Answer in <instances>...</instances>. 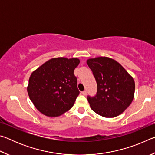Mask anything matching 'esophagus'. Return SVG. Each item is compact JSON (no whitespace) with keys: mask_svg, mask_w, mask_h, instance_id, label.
<instances>
[{"mask_svg":"<svg viewBox=\"0 0 155 155\" xmlns=\"http://www.w3.org/2000/svg\"><path fill=\"white\" fill-rule=\"evenodd\" d=\"M81 93H82V94H83V95H84V96H85V95H86V94H87V91H86V90H85V91H82V92H81Z\"/></svg>","mask_w":155,"mask_h":155,"instance_id":"1","label":"esophagus"}]
</instances>
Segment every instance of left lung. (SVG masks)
I'll return each instance as SVG.
<instances>
[{
  "instance_id": "1",
  "label": "left lung",
  "mask_w": 155,
  "mask_h": 155,
  "mask_svg": "<svg viewBox=\"0 0 155 155\" xmlns=\"http://www.w3.org/2000/svg\"><path fill=\"white\" fill-rule=\"evenodd\" d=\"M97 83L95 97L88 96L91 109L104 117L122 114L132 103L135 84L133 78L114 59L98 57L87 60Z\"/></svg>"
}]
</instances>
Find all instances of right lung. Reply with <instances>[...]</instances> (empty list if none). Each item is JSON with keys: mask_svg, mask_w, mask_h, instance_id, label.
Segmentation results:
<instances>
[{"mask_svg": "<svg viewBox=\"0 0 155 155\" xmlns=\"http://www.w3.org/2000/svg\"><path fill=\"white\" fill-rule=\"evenodd\" d=\"M78 58L57 57L44 63L31 73L27 92L39 111L58 117L73 107L79 91L74 74Z\"/></svg>", "mask_w": 155, "mask_h": 155, "instance_id": "right-lung-1", "label": "right lung"}]
</instances>
